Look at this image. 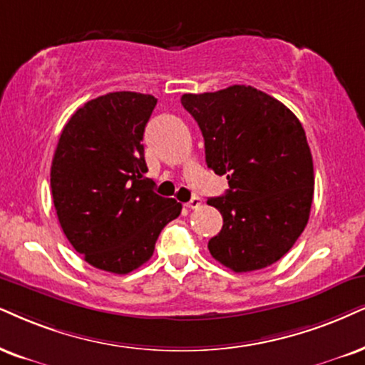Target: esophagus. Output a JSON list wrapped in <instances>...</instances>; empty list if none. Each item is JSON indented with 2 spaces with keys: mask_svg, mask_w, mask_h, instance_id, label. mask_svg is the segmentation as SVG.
Here are the masks:
<instances>
[{
  "mask_svg": "<svg viewBox=\"0 0 365 365\" xmlns=\"http://www.w3.org/2000/svg\"><path fill=\"white\" fill-rule=\"evenodd\" d=\"M185 207H187V209H197V207H200V198L193 197L190 202H187Z\"/></svg>",
  "mask_w": 365,
  "mask_h": 365,
  "instance_id": "obj_1",
  "label": "esophagus"
}]
</instances>
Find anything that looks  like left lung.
I'll use <instances>...</instances> for the list:
<instances>
[{
	"mask_svg": "<svg viewBox=\"0 0 365 365\" xmlns=\"http://www.w3.org/2000/svg\"><path fill=\"white\" fill-rule=\"evenodd\" d=\"M182 104L204 136L207 167L229 182L225 195L207 200L224 219L212 257L236 273L273 264L310 217L315 177L302 123L251 86L183 94Z\"/></svg>",
	"mask_w": 365,
	"mask_h": 365,
	"instance_id": "1",
	"label": "left lung"
}]
</instances>
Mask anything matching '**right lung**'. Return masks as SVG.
<instances>
[{
	"label": "right lung",
	"instance_id": "obj_1",
	"mask_svg": "<svg viewBox=\"0 0 365 365\" xmlns=\"http://www.w3.org/2000/svg\"><path fill=\"white\" fill-rule=\"evenodd\" d=\"M156 101L129 91L89 101L63 126L52 160L60 227L91 266L114 274L145 264L161 229L182 212L145 177L141 141Z\"/></svg>",
	"mask_w": 365,
	"mask_h": 365
}]
</instances>
